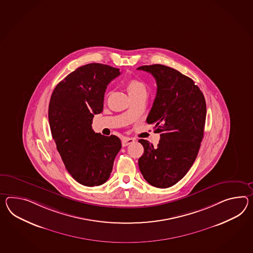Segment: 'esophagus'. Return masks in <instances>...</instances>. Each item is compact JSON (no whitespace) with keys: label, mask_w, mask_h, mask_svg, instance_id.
Instances as JSON below:
<instances>
[{"label":"esophagus","mask_w":253,"mask_h":253,"mask_svg":"<svg viewBox=\"0 0 253 253\" xmlns=\"http://www.w3.org/2000/svg\"><path fill=\"white\" fill-rule=\"evenodd\" d=\"M133 142H134V139H133V138H129V137H124V139H123L122 144H123V146H124V147H125V146L129 145V144L132 143Z\"/></svg>","instance_id":"34e87169"}]
</instances>
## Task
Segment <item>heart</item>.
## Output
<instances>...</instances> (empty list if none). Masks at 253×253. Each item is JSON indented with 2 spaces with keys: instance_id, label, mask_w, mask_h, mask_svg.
I'll use <instances>...</instances> for the list:
<instances>
[{
  "instance_id": "obj_1",
  "label": "heart",
  "mask_w": 253,
  "mask_h": 253,
  "mask_svg": "<svg viewBox=\"0 0 253 253\" xmlns=\"http://www.w3.org/2000/svg\"><path fill=\"white\" fill-rule=\"evenodd\" d=\"M126 87H127V90L129 92L130 98L140 94V93L147 92V87L145 86V84L142 81L137 80V79L129 80L126 84Z\"/></svg>"
}]
</instances>
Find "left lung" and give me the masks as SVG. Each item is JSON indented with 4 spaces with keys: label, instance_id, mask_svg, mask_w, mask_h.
I'll list each match as a JSON object with an SVG mask.
<instances>
[{
    "label": "left lung",
    "instance_id": "8db88e82",
    "mask_svg": "<svg viewBox=\"0 0 253 253\" xmlns=\"http://www.w3.org/2000/svg\"><path fill=\"white\" fill-rule=\"evenodd\" d=\"M154 76L157 92L146 122L155 124L160 141L154 147L140 139L144 153L138 164L150 185L167 188L183 178L197 158L204 136L207 106L190 78L164 65L137 68Z\"/></svg>",
    "mask_w": 253,
    "mask_h": 253
}]
</instances>
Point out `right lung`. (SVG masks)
<instances>
[{
    "instance_id": "1",
    "label": "right lung",
    "mask_w": 253,
    "mask_h": 253,
    "mask_svg": "<svg viewBox=\"0 0 253 253\" xmlns=\"http://www.w3.org/2000/svg\"><path fill=\"white\" fill-rule=\"evenodd\" d=\"M121 74L119 68L91 63L77 68L56 85L50 99L48 120L62 161L80 184H104L122 148L117 136L92 129L95 114L103 110L108 84Z\"/></svg>"
}]
</instances>
